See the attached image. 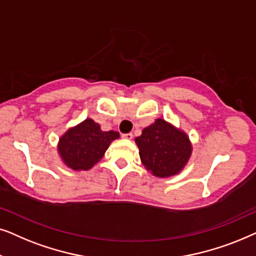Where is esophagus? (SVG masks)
I'll return each instance as SVG.
<instances>
[{"mask_svg":"<svg viewBox=\"0 0 256 256\" xmlns=\"http://www.w3.org/2000/svg\"><path fill=\"white\" fill-rule=\"evenodd\" d=\"M122 137L124 138V139H132V137H134V134H124L122 136Z\"/></svg>","mask_w":256,"mask_h":256,"instance_id":"1","label":"esophagus"}]
</instances>
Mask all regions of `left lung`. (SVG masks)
Here are the masks:
<instances>
[{
    "instance_id": "obj_1",
    "label": "left lung",
    "mask_w": 256,
    "mask_h": 256,
    "mask_svg": "<svg viewBox=\"0 0 256 256\" xmlns=\"http://www.w3.org/2000/svg\"><path fill=\"white\" fill-rule=\"evenodd\" d=\"M136 144L142 165L160 178L179 173L192 153L185 132L160 118L142 130L140 137L136 138Z\"/></svg>"
}]
</instances>
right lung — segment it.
Instances as JSON below:
<instances>
[{
  "instance_id": "obj_1",
  "label": "right lung",
  "mask_w": 256,
  "mask_h": 256,
  "mask_svg": "<svg viewBox=\"0 0 256 256\" xmlns=\"http://www.w3.org/2000/svg\"><path fill=\"white\" fill-rule=\"evenodd\" d=\"M119 138L116 131H102L91 118L71 128L60 138V158L74 171H88L103 158L108 145Z\"/></svg>"
}]
</instances>
